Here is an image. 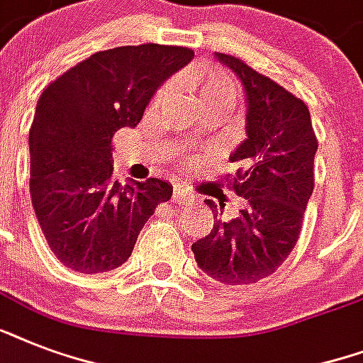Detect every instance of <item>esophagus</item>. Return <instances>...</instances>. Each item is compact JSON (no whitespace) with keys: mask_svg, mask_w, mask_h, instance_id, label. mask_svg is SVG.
<instances>
[{"mask_svg":"<svg viewBox=\"0 0 363 363\" xmlns=\"http://www.w3.org/2000/svg\"><path fill=\"white\" fill-rule=\"evenodd\" d=\"M173 199H175V201H179V203H186L190 198H188V194L184 192V188L175 186L173 188Z\"/></svg>","mask_w":363,"mask_h":363,"instance_id":"1","label":"esophagus"}]
</instances>
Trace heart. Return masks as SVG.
<instances>
[{
  "mask_svg": "<svg viewBox=\"0 0 363 363\" xmlns=\"http://www.w3.org/2000/svg\"><path fill=\"white\" fill-rule=\"evenodd\" d=\"M190 82L198 92L199 99L215 98H235V84L226 73L218 69H198L190 73Z\"/></svg>",
  "mask_w": 363,
  "mask_h": 363,
  "instance_id": "heart-1",
  "label": "heart"
}]
</instances>
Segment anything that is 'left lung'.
I'll return each mask as SVG.
<instances>
[{"label": "left lung", "mask_w": 363, "mask_h": 363, "mask_svg": "<svg viewBox=\"0 0 363 363\" xmlns=\"http://www.w3.org/2000/svg\"><path fill=\"white\" fill-rule=\"evenodd\" d=\"M245 90L247 139L230 156L239 165L233 190L247 199L238 218H220L224 205H207L215 224L192 245L199 269L224 284H252L275 273L298 242L315 188L318 148L311 113L299 98L235 56L215 54Z\"/></svg>", "instance_id": "obj_1"}]
</instances>
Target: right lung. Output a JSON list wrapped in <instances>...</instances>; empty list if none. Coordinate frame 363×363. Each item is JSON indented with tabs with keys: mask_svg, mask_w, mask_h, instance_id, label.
I'll return each mask as SVG.
<instances>
[{
	"mask_svg": "<svg viewBox=\"0 0 363 363\" xmlns=\"http://www.w3.org/2000/svg\"><path fill=\"white\" fill-rule=\"evenodd\" d=\"M194 50L147 43L92 54L43 90L30 130V194L54 256L79 273L116 269L167 201L162 179L113 181L111 139L135 128L154 94Z\"/></svg>",
	"mask_w": 363,
	"mask_h": 363,
	"instance_id": "right-lung-1",
	"label": "right lung"
}]
</instances>
